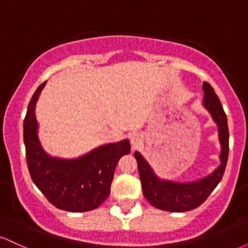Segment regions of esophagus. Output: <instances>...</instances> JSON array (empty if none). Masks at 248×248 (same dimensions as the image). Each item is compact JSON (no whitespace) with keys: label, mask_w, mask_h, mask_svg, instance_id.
Wrapping results in <instances>:
<instances>
[{"label":"esophagus","mask_w":248,"mask_h":248,"mask_svg":"<svg viewBox=\"0 0 248 248\" xmlns=\"http://www.w3.org/2000/svg\"><path fill=\"white\" fill-rule=\"evenodd\" d=\"M142 140V136L139 133H133L130 134V143L133 144V147H136L140 143Z\"/></svg>","instance_id":"1"}]
</instances>
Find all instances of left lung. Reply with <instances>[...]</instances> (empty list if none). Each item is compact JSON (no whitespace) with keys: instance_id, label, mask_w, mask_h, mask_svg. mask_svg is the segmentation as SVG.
Listing matches in <instances>:
<instances>
[{"instance_id":"1","label":"left lung","mask_w":248,"mask_h":248,"mask_svg":"<svg viewBox=\"0 0 248 248\" xmlns=\"http://www.w3.org/2000/svg\"><path fill=\"white\" fill-rule=\"evenodd\" d=\"M203 106L212 116L218 127V138L220 142V164L210 175L193 182H175L162 179L156 175L146 158L139 152L134 153L138 161L139 173L142 184V191L153 206L163 211L186 212L196 209L203 204L210 193L216 189L223 177L229 157V127L223 106L219 101L211 85L203 84Z\"/></svg>"}]
</instances>
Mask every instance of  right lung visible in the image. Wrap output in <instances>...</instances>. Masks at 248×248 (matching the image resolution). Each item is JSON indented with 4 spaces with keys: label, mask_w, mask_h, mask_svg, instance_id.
<instances>
[{
    "label": "right lung",
    "mask_w": 248,
    "mask_h": 248,
    "mask_svg": "<svg viewBox=\"0 0 248 248\" xmlns=\"http://www.w3.org/2000/svg\"><path fill=\"white\" fill-rule=\"evenodd\" d=\"M46 81L33 93L24 119L23 135L31 178L52 205L69 212L94 210L106 201L118 162L129 154V141L107 143L77 158L53 157L38 139L35 109Z\"/></svg>",
    "instance_id": "1"
}]
</instances>
